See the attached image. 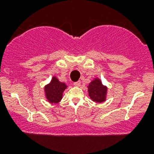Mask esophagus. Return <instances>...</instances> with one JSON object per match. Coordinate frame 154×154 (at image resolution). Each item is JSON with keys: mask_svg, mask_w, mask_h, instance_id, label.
I'll use <instances>...</instances> for the list:
<instances>
[{"mask_svg": "<svg viewBox=\"0 0 154 154\" xmlns=\"http://www.w3.org/2000/svg\"><path fill=\"white\" fill-rule=\"evenodd\" d=\"M80 84H81V82L80 81H77V82H75V83H74V85L75 86H77V87H79V86H80Z\"/></svg>", "mask_w": 154, "mask_h": 154, "instance_id": "obj_1", "label": "esophagus"}]
</instances>
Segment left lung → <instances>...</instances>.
I'll return each mask as SVG.
<instances>
[{
	"mask_svg": "<svg viewBox=\"0 0 154 154\" xmlns=\"http://www.w3.org/2000/svg\"><path fill=\"white\" fill-rule=\"evenodd\" d=\"M88 95L90 98L97 103H102L106 100L107 88L102 84L100 79L95 78L88 86Z\"/></svg>",
	"mask_w": 154,
	"mask_h": 154,
	"instance_id": "8db88e82",
	"label": "left lung"
}]
</instances>
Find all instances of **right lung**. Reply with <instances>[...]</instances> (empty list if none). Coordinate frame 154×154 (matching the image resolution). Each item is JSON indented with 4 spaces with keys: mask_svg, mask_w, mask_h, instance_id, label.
<instances>
[{
    "mask_svg": "<svg viewBox=\"0 0 154 154\" xmlns=\"http://www.w3.org/2000/svg\"><path fill=\"white\" fill-rule=\"evenodd\" d=\"M67 86L64 83L59 81L56 77H53L51 83L45 87L46 98L50 103H57L63 98V93Z\"/></svg>",
    "mask_w": 154,
    "mask_h": 154,
    "instance_id": "add662e5",
    "label": "right lung"
}]
</instances>
